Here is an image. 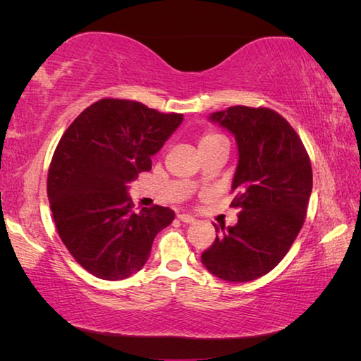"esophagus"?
<instances>
[{
  "mask_svg": "<svg viewBox=\"0 0 361 361\" xmlns=\"http://www.w3.org/2000/svg\"><path fill=\"white\" fill-rule=\"evenodd\" d=\"M178 219L183 223H194L195 221V218L192 215H189V213H180Z\"/></svg>",
  "mask_w": 361,
  "mask_h": 361,
  "instance_id": "esophagus-1",
  "label": "esophagus"
}]
</instances>
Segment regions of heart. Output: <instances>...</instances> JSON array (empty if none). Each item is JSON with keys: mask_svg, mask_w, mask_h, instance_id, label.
Segmentation results:
<instances>
[{"mask_svg": "<svg viewBox=\"0 0 361 361\" xmlns=\"http://www.w3.org/2000/svg\"><path fill=\"white\" fill-rule=\"evenodd\" d=\"M221 140H224L223 135H219V133H216V132H210L209 130V132H205L202 137H200L199 148H200V151H202L205 148H209V146H212V145L221 142Z\"/></svg>", "mask_w": 361, "mask_h": 361, "instance_id": "heart-1", "label": "heart"}]
</instances>
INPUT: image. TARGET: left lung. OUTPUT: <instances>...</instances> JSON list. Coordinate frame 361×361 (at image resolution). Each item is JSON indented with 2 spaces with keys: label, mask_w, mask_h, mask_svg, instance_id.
Here are the masks:
<instances>
[{
  "label": "left lung",
  "mask_w": 361,
  "mask_h": 361,
  "mask_svg": "<svg viewBox=\"0 0 361 361\" xmlns=\"http://www.w3.org/2000/svg\"><path fill=\"white\" fill-rule=\"evenodd\" d=\"M210 119L234 133L239 164L231 207L239 221L202 253L209 271L228 282H250L271 272L301 231L312 192V166L301 138L271 108L229 106Z\"/></svg>",
  "instance_id": "1"
}]
</instances>
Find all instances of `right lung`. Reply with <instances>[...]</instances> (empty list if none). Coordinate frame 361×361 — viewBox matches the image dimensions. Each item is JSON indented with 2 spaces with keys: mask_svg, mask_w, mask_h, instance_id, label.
I'll use <instances>...</instances> for the list:
<instances>
[{
  "mask_svg": "<svg viewBox=\"0 0 361 361\" xmlns=\"http://www.w3.org/2000/svg\"><path fill=\"white\" fill-rule=\"evenodd\" d=\"M183 114L143 103L102 99L60 138L47 173V197L63 245L85 271L122 280L145 266L159 231L175 212L133 210L127 185L151 170V156L181 124Z\"/></svg>",
  "mask_w": 361,
  "mask_h": 361,
  "instance_id": "obj_1",
  "label": "right lung"
}]
</instances>
